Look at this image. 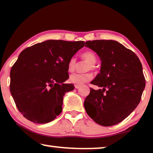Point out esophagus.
Instances as JSON below:
<instances>
[{"instance_id":"obj_1","label":"esophagus","mask_w":153,"mask_h":153,"mask_svg":"<svg viewBox=\"0 0 153 153\" xmlns=\"http://www.w3.org/2000/svg\"><path fill=\"white\" fill-rule=\"evenodd\" d=\"M79 87H80L79 85H75V88H76V89H78Z\"/></svg>"}]
</instances>
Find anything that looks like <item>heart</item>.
<instances>
[{"instance_id": "1", "label": "heart", "mask_w": 153, "mask_h": 153, "mask_svg": "<svg viewBox=\"0 0 153 153\" xmlns=\"http://www.w3.org/2000/svg\"><path fill=\"white\" fill-rule=\"evenodd\" d=\"M82 58L86 61L89 65H88L87 70L94 68V65L97 62V56L95 53L92 51H86L82 54ZM76 65V59L75 57H71L68 62L67 68L68 71L72 72L75 70ZM92 78V76L90 73L85 74H73L70 75L69 78V81L71 84L76 85H82L85 83L89 82Z\"/></svg>"}]
</instances>
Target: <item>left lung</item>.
Segmentation results:
<instances>
[{
	"instance_id": "left-lung-1",
	"label": "left lung",
	"mask_w": 153,
	"mask_h": 153,
	"mask_svg": "<svg viewBox=\"0 0 153 153\" xmlns=\"http://www.w3.org/2000/svg\"><path fill=\"white\" fill-rule=\"evenodd\" d=\"M85 46L96 52L101 61L100 73L90 83L102 88H90L85 110L100 126L116 125L128 117L141 100L146 80L140 61L115 40L87 41Z\"/></svg>"
}]
</instances>
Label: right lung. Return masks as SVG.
<instances>
[{"label": "right lung", "instance_id": "obj_1", "mask_svg": "<svg viewBox=\"0 0 153 153\" xmlns=\"http://www.w3.org/2000/svg\"><path fill=\"white\" fill-rule=\"evenodd\" d=\"M84 41L48 40L24 49L10 73V91L16 107L27 120L36 123L53 121L61 113L63 96L74 85L67 65L84 47Z\"/></svg>", "mask_w": 153, "mask_h": 153}]
</instances>
